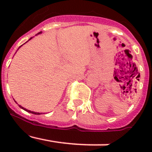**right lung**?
<instances>
[{
  "instance_id": "right-lung-1",
  "label": "right lung",
  "mask_w": 152,
  "mask_h": 152,
  "mask_svg": "<svg viewBox=\"0 0 152 152\" xmlns=\"http://www.w3.org/2000/svg\"><path fill=\"white\" fill-rule=\"evenodd\" d=\"M42 33V32H40V33H39L38 34H40V33ZM38 34H36V35H38ZM31 39H32V38H30V39H29V40H30ZM29 40H28V41H29ZM28 41H27V42H28ZM22 45H21V46H22ZM21 46H20V47H21ZM20 48H19V49H20ZM14 101H15V100H14ZM15 102H16V101H15ZM16 103H17V102H16ZM18 105H19V104H18ZM19 107H20L21 109H23V110H25V111H26V112H28V113H30L36 114V115H40V114H42V113H36V112H33V111L29 110H27V109H26V108H24V107H21L20 105H19Z\"/></svg>"
}]
</instances>
